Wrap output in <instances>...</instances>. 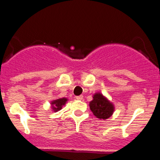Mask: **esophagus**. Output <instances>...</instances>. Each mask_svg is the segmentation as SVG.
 <instances>
[{"mask_svg":"<svg viewBox=\"0 0 160 160\" xmlns=\"http://www.w3.org/2000/svg\"><path fill=\"white\" fill-rule=\"evenodd\" d=\"M83 96H76V99H77V100H83Z\"/></svg>","mask_w":160,"mask_h":160,"instance_id":"34e87169","label":"esophagus"}]
</instances>
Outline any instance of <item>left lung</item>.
<instances>
[{
    "instance_id": "obj_1",
    "label": "left lung",
    "mask_w": 160,
    "mask_h": 160,
    "mask_svg": "<svg viewBox=\"0 0 160 160\" xmlns=\"http://www.w3.org/2000/svg\"><path fill=\"white\" fill-rule=\"evenodd\" d=\"M91 111L99 119H106L114 112V106L100 93H96L89 103Z\"/></svg>"
}]
</instances>
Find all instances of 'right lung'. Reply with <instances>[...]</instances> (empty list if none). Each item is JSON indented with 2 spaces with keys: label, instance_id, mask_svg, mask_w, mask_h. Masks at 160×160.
<instances>
[{
  "label": "right lung",
  "instance_id": "obj_1",
  "mask_svg": "<svg viewBox=\"0 0 160 160\" xmlns=\"http://www.w3.org/2000/svg\"><path fill=\"white\" fill-rule=\"evenodd\" d=\"M67 99L66 98H61V99H57L56 100H53L52 102V109L54 112H57V111H60V109L62 108L63 105L65 104V103L67 102Z\"/></svg>",
  "mask_w": 160,
  "mask_h": 160
}]
</instances>
